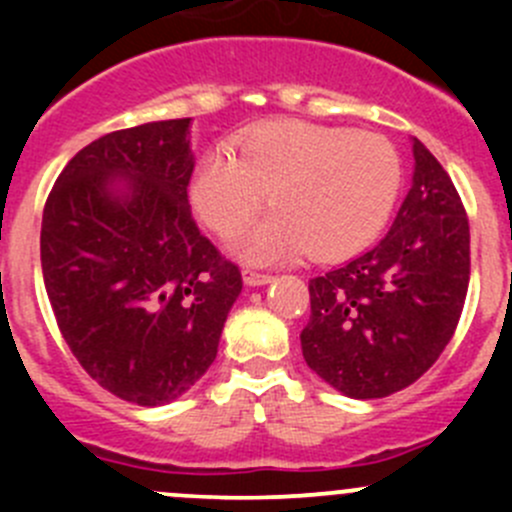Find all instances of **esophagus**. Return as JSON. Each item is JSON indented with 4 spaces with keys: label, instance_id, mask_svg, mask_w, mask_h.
Masks as SVG:
<instances>
[{
    "label": "esophagus",
    "instance_id": "34e87169",
    "mask_svg": "<svg viewBox=\"0 0 512 512\" xmlns=\"http://www.w3.org/2000/svg\"><path fill=\"white\" fill-rule=\"evenodd\" d=\"M242 280H245V285H250V287H260V285H267V282H272V275H265V272H255V270H245L242 272Z\"/></svg>",
    "mask_w": 512,
    "mask_h": 512
}]
</instances>
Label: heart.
<instances>
[{
    "instance_id": "b5f03b06",
    "label": "heart",
    "mask_w": 512,
    "mask_h": 512,
    "mask_svg": "<svg viewBox=\"0 0 512 512\" xmlns=\"http://www.w3.org/2000/svg\"><path fill=\"white\" fill-rule=\"evenodd\" d=\"M401 185L396 148L379 133L307 121L250 128L230 151H210L193 180V203L220 235L240 230L265 203L275 213L237 237L252 262L304 255L339 260L369 245Z\"/></svg>"
}]
</instances>
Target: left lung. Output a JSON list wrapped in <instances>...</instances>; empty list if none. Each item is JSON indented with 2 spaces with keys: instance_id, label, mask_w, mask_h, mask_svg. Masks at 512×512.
Masks as SVG:
<instances>
[{
  "instance_id": "left-lung-1",
  "label": "left lung",
  "mask_w": 512,
  "mask_h": 512,
  "mask_svg": "<svg viewBox=\"0 0 512 512\" xmlns=\"http://www.w3.org/2000/svg\"><path fill=\"white\" fill-rule=\"evenodd\" d=\"M414 185L389 235L347 265L309 280L302 354L352 399L411 386L441 356L471 280V230L456 185L414 141Z\"/></svg>"
}]
</instances>
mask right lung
<instances>
[{"mask_svg":"<svg viewBox=\"0 0 512 512\" xmlns=\"http://www.w3.org/2000/svg\"><path fill=\"white\" fill-rule=\"evenodd\" d=\"M190 118L143 123L81 148L41 220L56 324L86 374L123 401L183 396L215 361L240 267L200 235L188 205ZM116 174L126 199L113 196Z\"/></svg>","mask_w":512,"mask_h":512,"instance_id":"1","label":"right lung"}]
</instances>
